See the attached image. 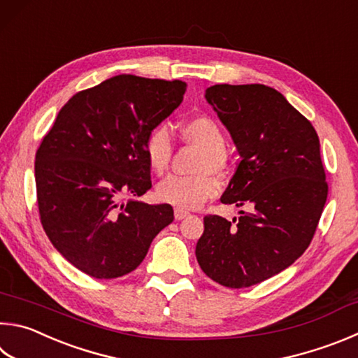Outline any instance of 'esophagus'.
<instances>
[{"instance_id": "obj_1", "label": "esophagus", "mask_w": 358, "mask_h": 358, "mask_svg": "<svg viewBox=\"0 0 358 358\" xmlns=\"http://www.w3.org/2000/svg\"><path fill=\"white\" fill-rule=\"evenodd\" d=\"M173 216H175V219H177V220H181V219H185V217L189 216V213H187L186 210H181V208H175Z\"/></svg>"}]
</instances>
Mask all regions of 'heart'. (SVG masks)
Returning a JSON list of instances; mask_svg holds the SVG:
<instances>
[{"mask_svg": "<svg viewBox=\"0 0 358 358\" xmlns=\"http://www.w3.org/2000/svg\"><path fill=\"white\" fill-rule=\"evenodd\" d=\"M180 133L187 142L203 148L197 171L201 172L192 177L172 175L162 180L157 187V197L162 203L173 205L181 210H194L206 200L217 196L220 177L229 172L231 159L227 152V136L220 123L210 115H196L185 120ZM145 155L148 164L158 175L164 173L171 164L173 155L172 134L164 125L155 127L145 139Z\"/></svg>", "mask_w": 358, "mask_h": 358, "instance_id": "1", "label": "heart"}]
</instances>
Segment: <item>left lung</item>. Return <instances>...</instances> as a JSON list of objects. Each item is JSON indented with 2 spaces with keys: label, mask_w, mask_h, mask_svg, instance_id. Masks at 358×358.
I'll list each match as a JSON object with an SVG mask.
<instances>
[{
  "label": "left lung",
  "mask_w": 358,
  "mask_h": 358,
  "mask_svg": "<svg viewBox=\"0 0 358 358\" xmlns=\"http://www.w3.org/2000/svg\"><path fill=\"white\" fill-rule=\"evenodd\" d=\"M205 99L243 158L220 201L249 211L233 222L205 216L196 257L211 280L247 288L287 269L313 239L329 192L320 138L264 84H216Z\"/></svg>",
  "instance_id": "obj_1"
}]
</instances>
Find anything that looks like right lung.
<instances>
[{
	"mask_svg": "<svg viewBox=\"0 0 358 358\" xmlns=\"http://www.w3.org/2000/svg\"><path fill=\"white\" fill-rule=\"evenodd\" d=\"M183 81L119 75L75 94L36 153L41 222L56 250L84 274L134 271L173 220L171 205L122 196L152 187L145 139L183 101Z\"/></svg>",
	"mask_w": 358,
	"mask_h": 358,
	"instance_id": "add662e5",
	"label": "right lung"
}]
</instances>
